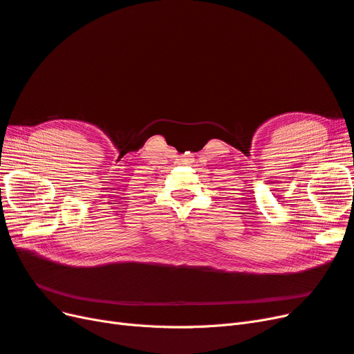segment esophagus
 Segmentation results:
<instances>
[{"mask_svg": "<svg viewBox=\"0 0 354 354\" xmlns=\"http://www.w3.org/2000/svg\"><path fill=\"white\" fill-rule=\"evenodd\" d=\"M181 162H183V164H189V162H190V158H189V156H183V159H181Z\"/></svg>", "mask_w": 354, "mask_h": 354, "instance_id": "esophagus-1", "label": "esophagus"}]
</instances>
